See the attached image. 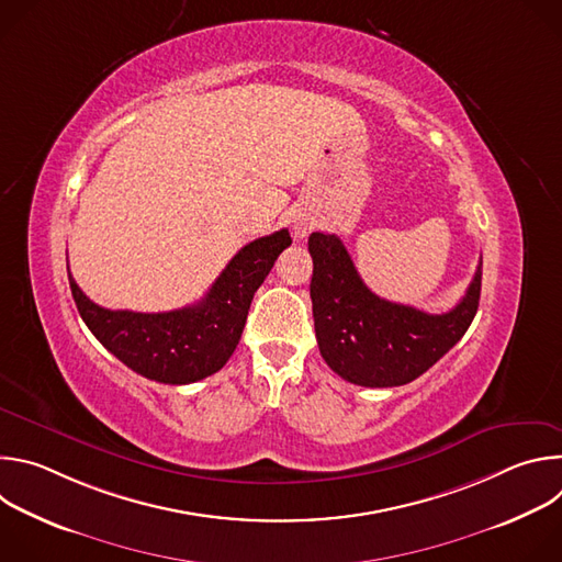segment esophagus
<instances>
[{
    "label": "esophagus",
    "mask_w": 562,
    "mask_h": 562,
    "mask_svg": "<svg viewBox=\"0 0 562 562\" xmlns=\"http://www.w3.org/2000/svg\"><path fill=\"white\" fill-rule=\"evenodd\" d=\"M293 228H295V233H297V235H306V233L311 231V224H308L306 220H302V217H300V220H295V222H293Z\"/></svg>",
    "instance_id": "1"
}]
</instances>
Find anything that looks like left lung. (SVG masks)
Listing matches in <instances>:
<instances>
[{
	"mask_svg": "<svg viewBox=\"0 0 562 562\" xmlns=\"http://www.w3.org/2000/svg\"><path fill=\"white\" fill-rule=\"evenodd\" d=\"M308 254L319 353L353 384L400 386L416 380L464 336L477 311L483 262L451 311L427 313L378 297L362 282L338 235L311 233Z\"/></svg>",
	"mask_w": 562,
	"mask_h": 562,
	"instance_id": "8db88e82",
	"label": "left lung"
}]
</instances>
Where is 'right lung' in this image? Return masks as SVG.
I'll return each instance as SVG.
<instances>
[{
    "label": "right lung",
    "mask_w": 562,
    "mask_h": 562,
    "mask_svg": "<svg viewBox=\"0 0 562 562\" xmlns=\"http://www.w3.org/2000/svg\"><path fill=\"white\" fill-rule=\"evenodd\" d=\"M289 245L286 228L254 239L198 304L165 313L104 308L85 295L70 271L68 284L87 327L117 360L148 380L189 384L226 364L243 336L254 293Z\"/></svg>",
    "instance_id": "add662e5"
}]
</instances>
